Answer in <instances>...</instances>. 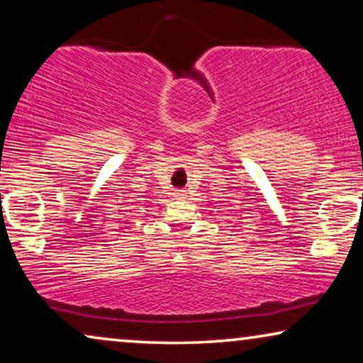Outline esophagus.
<instances>
[{
	"instance_id": "34e87169",
	"label": "esophagus",
	"mask_w": 363,
	"mask_h": 363,
	"mask_svg": "<svg viewBox=\"0 0 363 363\" xmlns=\"http://www.w3.org/2000/svg\"><path fill=\"white\" fill-rule=\"evenodd\" d=\"M184 194H186V191H176L174 196L176 197H184Z\"/></svg>"
}]
</instances>
